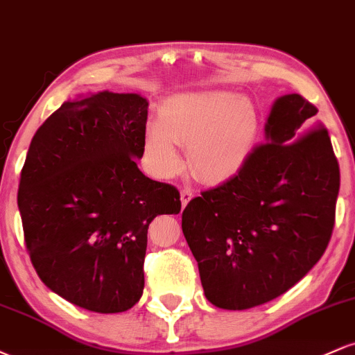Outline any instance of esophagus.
<instances>
[{"mask_svg": "<svg viewBox=\"0 0 355 355\" xmlns=\"http://www.w3.org/2000/svg\"><path fill=\"white\" fill-rule=\"evenodd\" d=\"M180 198H182V205L187 207L191 198H193V190L189 189V187H183L180 190Z\"/></svg>", "mask_w": 355, "mask_h": 355, "instance_id": "1", "label": "esophagus"}]
</instances>
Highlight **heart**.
I'll return each mask as SVG.
<instances>
[{"label":"heart","mask_w":355,"mask_h":355,"mask_svg":"<svg viewBox=\"0 0 355 355\" xmlns=\"http://www.w3.org/2000/svg\"><path fill=\"white\" fill-rule=\"evenodd\" d=\"M259 133L260 113L254 101L230 89H207L166 100L160 120L146 125L144 146L146 160L160 177L182 172L178 143L189 146V165L200 180L222 183L245 168Z\"/></svg>","instance_id":"heart-1"}]
</instances>
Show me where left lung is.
Returning a JSON list of instances; mask_svg holds the SVG:
<instances>
[{"instance_id":"left-lung-1","label":"left lung","mask_w":355,"mask_h":355,"mask_svg":"<svg viewBox=\"0 0 355 355\" xmlns=\"http://www.w3.org/2000/svg\"><path fill=\"white\" fill-rule=\"evenodd\" d=\"M317 108L279 96L266 144L237 177L190 200L182 230L215 307L245 311L294 287L324 255L340 172Z\"/></svg>"}]
</instances>
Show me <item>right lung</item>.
<instances>
[{
	"instance_id": "obj_1",
	"label": "right lung",
	"mask_w": 355,
	"mask_h": 355,
	"mask_svg": "<svg viewBox=\"0 0 355 355\" xmlns=\"http://www.w3.org/2000/svg\"><path fill=\"white\" fill-rule=\"evenodd\" d=\"M148 101L89 93L64 101L31 140L18 209L36 274L68 302L98 313L132 309L144 294L146 234L178 214L180 193L145 177Z\"/></svg>"
}]
</instances>
